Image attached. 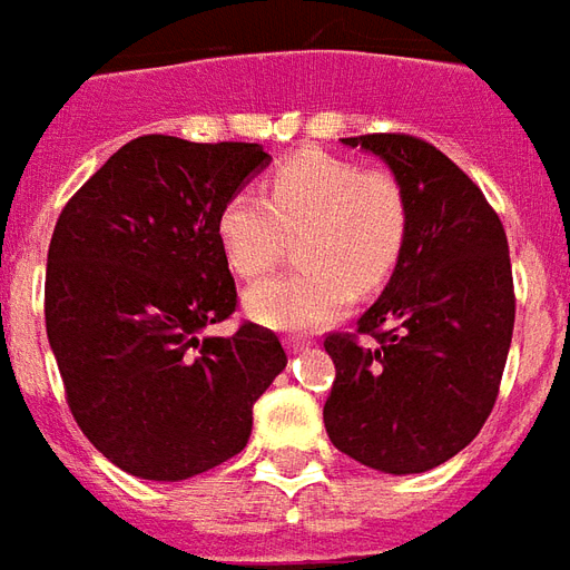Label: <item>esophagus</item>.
<instances>
[{"mask_svg": "<svg viewBox=\"0 0 570 570\" xmlns=\"http://www.w3.org/2000/svg\"><path fill=\"white\" fill-rule=\"evenodd\" d=\"M285 348H288L291 355H297V352H303V348H306V343H301V340H285Z\"/></svg>", "mask_w": 570, "mask_h": 570, "instance_id": "34e87169", "label": "esophagus"}]
</instances>
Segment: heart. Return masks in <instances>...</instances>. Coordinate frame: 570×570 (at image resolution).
Masks as SVG:
<instances>
[{"label": "heart", "mask_w": 570, "mask_h": 570, "mask_svg": "<svg viewBox=\"0 0 570 570\" xmlns=\"http://www.w3.org/2000/svg\"><path fill=\"white\" fill-rule=\"evenodd\" d=\"M306 267L245 291V315L282 334H309L348 309L355 288L373 291L404 255L410 209L404 188L385 169L322 151L291 157L264 181V197L236 190L218 212V243L227 267L243 279L267 273L301 230Z\"/></svg>", "instance_id": "1"}]
</instances>
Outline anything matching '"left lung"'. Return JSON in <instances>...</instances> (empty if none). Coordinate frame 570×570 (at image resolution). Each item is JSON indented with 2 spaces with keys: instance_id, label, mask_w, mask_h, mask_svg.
Wrapping results in <instances>:
<instances>
[{
  "instance_id": "left-lung-1",
  "label": "left lung",
  "mask_w": 570,
  "mask_h": 570,
  "mask_svg": "<svg viewBox=\"0 0 570 570\" xmlns=\"http://www.w3.org/2000/svg\"><path fill=\"white\" fill-rule=\"evenodd\" d=\"M392 169L410 227L392 279L331 334L327 438L382 473H425L471 443L492 413L517 297L507 236L483 190L434 145L404 132L343 139Z\"/></svg>"
}]
</instances>
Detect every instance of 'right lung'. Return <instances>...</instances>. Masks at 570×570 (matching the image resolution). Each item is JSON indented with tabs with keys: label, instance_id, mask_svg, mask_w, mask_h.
I'll list each match as a JSON object with an SVG mask.
<instances>
[{
	"label": "right lung",
	"instance_id": "1",
	"mask_svg": "<svg viewBox=\"0 0 570 570\" xmlns=\"http://www.w3.org/2000/svg\"><path fill=\"white\" fill-rule=\"evenodd\" d=\"M255 142L139 136L87 178L53 227L48 343L87 440L120 471L178 483L243 452L285 348L236 309L218 212L267 169Z\"/></svg>",
	"mask_w": 570,
	"mask_h": 570
}]
</instances>
